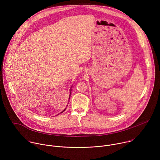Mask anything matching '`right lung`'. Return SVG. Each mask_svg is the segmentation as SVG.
I'll return each mask as SVG.
<instances>
[{
	"mask_svg": "<svg viewBox=\"0 0 160 160\" xmlns=\"http://www.w3.org/2000/svg\"><path fill=\"white\" fill-rule=\"evenodd\" d=\"M71 90H72V89H70V92H71ZM70 94H71V92H70ZM69 98H70V97H69ZM66 108H65V109H64V110H63V111H62V112H61V113H62V112H64V111H65V110H66Z\"/></svg>",
	"mask_w": 160,
	"mask_h": 160,
	"instance_id": "add662e5",
	"label": "right lung"
}]
</instances>
